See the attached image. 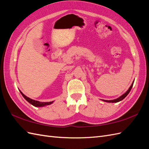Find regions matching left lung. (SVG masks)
I'll return each mask as SVG.
<instances>
[{
  "mask_svg": "<svg viewBox=\"0 0 149 149\" xmlns=\"http://www.w3.org/2000/svg\"><path fill=\"white\" fill-rule=\"evenodd\" d=\"M133 82H134V81L132 82L131 86L129 87V89L127 90V92L125 93L123 95H121L120 97L115 99V100H102V101H103L106 102H120V101H122V100H123V99H125L126 97V96H127V95L129 94V93L130 92V91H131L132 87H133Z\"/></svg>",
  "mask_w": 149,
  "mask_h": 149,
  "instance_id": "left-lung-1",
  "label": "left lung"
}]
</instances>
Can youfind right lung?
Masks as SVG:
<instances>
[{
	"instance_id": "right-lung-1",
	"label": "right lung",
	"mask_w": 149,
	"mask_h": 149,
	"mask_svg": "<svg viewBox=\"0 0 149 149\" xmlns=\"http://www.w3.org/2000/svg\"><path fill=\"white\" fill-rule=\"evenodd\" d=\"M19 91H20L21 94H22V96H23V97L25 99V100L27 101L28 102H29L30 104H32L33 106H35V107H43V106L51 104L53 103V102H54V101H52V102H40L38 101L34 100H32V99L25 96V95L23 93H22L20 90H19Z\"/></svg>"
}]
</instances>
